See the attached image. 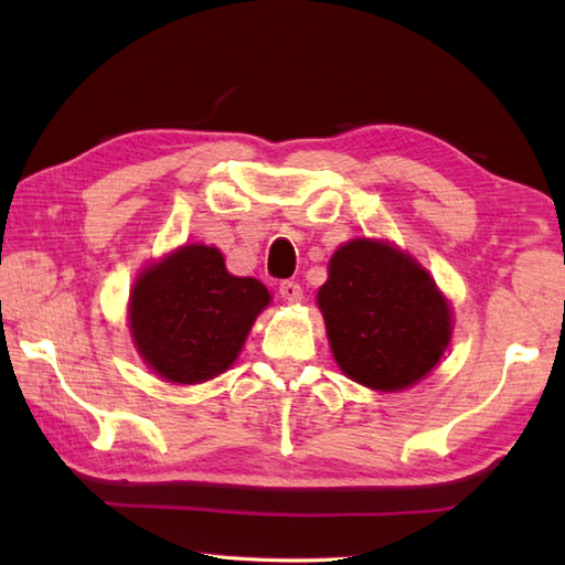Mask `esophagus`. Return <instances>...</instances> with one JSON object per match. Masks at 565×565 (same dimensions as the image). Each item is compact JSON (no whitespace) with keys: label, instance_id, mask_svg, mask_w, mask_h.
Segmentation results:
<instances>
[{"label":"esophagus","instance_id":"obj_1","mask_svg":"<svg viewBox=\"0 0 565 565\" xmlns=\"http://www.w3.org/2000/svg\"><path fill=\"white\" fill-rule=\"evenodd\" d=\"M279 296L286 303H298L303 298V289L296 281H281L279 284Z\"/></svg>","mask_w":565,"mask_h":565}]
</instances>
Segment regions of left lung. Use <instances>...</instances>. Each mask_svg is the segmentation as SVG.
Here are the masks:
<instances>
[{
  "label": "left lung",
  "mask_w": 565,
  "mask_h": 565,
  "mask_svg": "<svg viewBox=\"0 0 565 565\" xmlns=\"http://www.w3.org/2000/svg\"><path fill=\"white\" fill-rule=\"evenodd\" d=\"M328 269L318 306L344 374L376 391H401L427 376L451 338L449 306L429 274L371 239L342 245Z\"/></svg>",
  "instance_id": "obj_1"
}]
</instances>
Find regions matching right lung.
I'll use <instances>...</instances> for the list:
<instances>
[{"instance_id": "right-lung-1", "label": "right lung", "mask_w": 565, "mask_h": 565, "mask_svg": "<svg viewBox=\"0 0 565 565\" xmlns=\"http://www.w3.org/2000/svg\"><path fill=\"white\" fill-rule=\"evenodd\" d=\"M269 291L227 274L215 247L186 245L142 271L130 296L140 356L167 381L201 383L235 362Z\"/></svg>"}]
</instances>
